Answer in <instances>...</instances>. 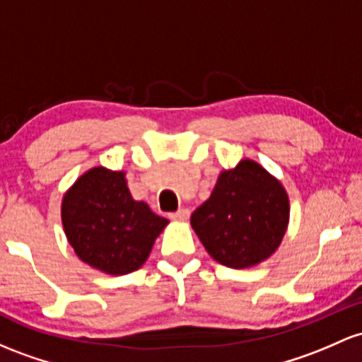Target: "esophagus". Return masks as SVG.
Listing matches in <instances>:
<instances>
[{
	"instance_id": "1",
	"label": "esophagus",
	"mask_w": 362,
	"mask_h": 362,
	"mask_svg": "<svg viewBox=\"0 0 362 362\" xmlns=\"http://www.w3.org/2000/svg\"><path fill=\"white\" fill-rule=\"evenodd\" d=\"M189 216H190V211L187 208H182V209H178L177 213L170 214V218H172L173 221H187Z\"/></svg>"
}]
</instances>
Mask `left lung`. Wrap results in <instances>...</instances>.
Wrapping results in <instances>:
<instances>
[{"instance_id": "8db88e82", "label": "left lung", "mask_w": 362, "mask_h": 362, "mask_svg": "<svg viewBox=\"0 0 362 362\" xmlns=\"http://www.w3.org/2000/svg\"><path fill=\"white\" fill-rule=\"evenodd\" d=\"M288 216V194L281 182L259 163L242 160L220 173L209 199L190 216V225L214 261L244 269L276 251Z\"/></svg>"}]
</instances>
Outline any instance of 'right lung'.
Returning a JSON list of instances; mask_svg holds the SVG:
<instances>
[{
  "label": "right lung",
  "mask_w": 362,
  "mask_h": 362,
  "mask_svg": "<svg viewBox=\"0 0 362 362\" xmlns=\"http://www.w3.org/2000/svg\"><path fill=\"white\" fill-rule=\"evenodd\" d=\"M62 223L78 259L120 276L146 263L170 221L151 211L144 201L134 199L125 172L94 166L63 196Z\"/></svg>",
  "instance_id": "1"
}]
</instances>
